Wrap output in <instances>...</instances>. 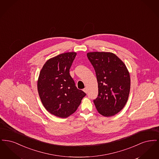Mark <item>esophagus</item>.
I'll list each match as a JSON object with an SVG mask.
<instances>
[{"instance_id":"obj_1","label":"esophagus","mask_w":159,"mask_h":159,"mask_svg":"<svg viewBox=\"0 0 159 159\" xmlns=\"http://www.w3.org/2000/svg\"><path fill=\"white\" fill-rule=\"evenodd\" d=\"M83 91H84L85 93H87V92H88V89H87L86 88H85L83 89Z\"/></svg>"}]
</instances>
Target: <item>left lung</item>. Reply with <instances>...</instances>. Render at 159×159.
<instances>
[{
    "mask_svg": "<svg viewBox=\"0 0 159 159\" xmlns=\"http://www.w3.org/2000/svg\"><path fill=\"white\" fill-rule=\"evenodd\" d=\"M87 57L95 69L98 84L93 102L101 115L109 117L120 111L128 99L130 79L123 62L111 52H89Z\"/></svg>",
    "mask_w": 159,
    "mask_h": 159,
    "instance_id": "obj_1",
    "label": "left lung"
}]
</instances>
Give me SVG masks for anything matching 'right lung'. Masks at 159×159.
<instances>
[{
    "label": "right lung",
    "mask_w": 159,
    "mask_h": 159,
    "mask_svg": "<svg viewBox=\"0 0 159 159\" xmlns=\"http://www.w3.org/2000/svg\"><path fill=\"white\" fill-rule=\"evenodd\" d=\"M76 52L58 55L46 62L38 82L40 98L48 111L66 118L74 113L86 93L76 86L70 69Z\"/></svg>",
    "instance_id": "right-lung-1"
}]
</instances>
